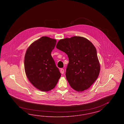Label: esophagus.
<instances>
[{
  "mask_svg": "<svg viewBox=\"0 0 124 124\" xmlns=\"http://www.w3.org/2000/svg\"><path fill=\"white\" fill-rule=\"evenodd\" d=\"M60 71H61V73L62 74H63V73H64V69H63V68L61 69Z\"/></svg>",
  "mask_w": 124,
  "mask_h": 124,
  "instance_id": "obj_1",
  "label": "esophagus"
}]
</instances>
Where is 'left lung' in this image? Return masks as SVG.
I'll list each match as a JSON object with an SVG mask.
<instances>
[{
  "mask_svg": "<svg viewBox=\"0 0 124 124\" xmlns=\"http://www.w3.org/2000/svg\"><path fill=\"white\" fill-rule=\"evenodd\" d=\"M56 48L66 53L69 58L65 76L71 87L78 92L88 89L100 71L94 45L85 38L74 36L60 39Z\"/></svg>",
  "mask_w": 124,
  "mask_h": 124,
  "instance_id": "obj_1",
  "label": "left lung"
}]
</instances>
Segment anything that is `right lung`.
Listing matches in <instances>:
<instances>
[{
	"instance_id": "right-lung-1",
	"label": "right lung",
	"mask_w": 124,
	"mask_h": 124,
	"mask_svg": "<svg viewBox=\"0 0 124 124\" xmlns=\"http://www.w3.org/2000/svg\"><path fill=\"white\" fill-rule=\"evenodd\" d=\"M56 43L55 39L42 37L30 45L25 55L26 76L34 86L43 92L54 88L61 77L51 55Z\"/></svg>"
}]
</instances>
